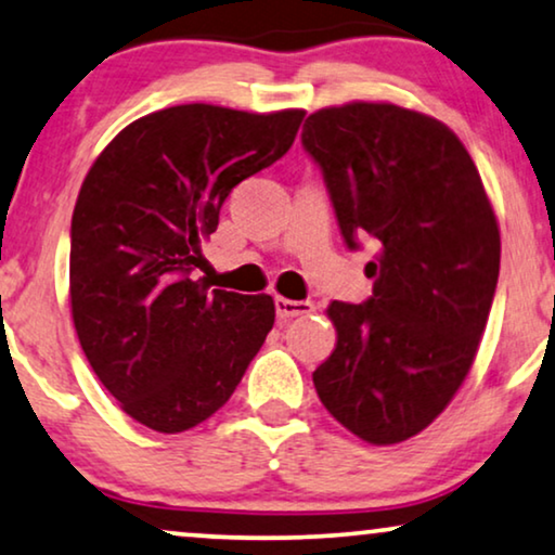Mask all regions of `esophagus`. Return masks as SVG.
<instances>
[{
    "label": "esophagus",
    "mask_w": 555,
    "mask_h": 555,
    "mask_svg": "<svg viewBox=\"0 0 555 555\" xmlns=\"http://www.w3.org/2000/svg\"><path fill=\"white\" fill-rule=\"evenodd\" d=\"M313 310V302L308 300H287V298H275V313L278 318H298V315H308Z\"/></svg>",
    "instance_id": "34e87169"
}]
</instances>
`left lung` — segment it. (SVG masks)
Listing matches in <instances>:
<instances>
[{"mask_svg":"<svg viewBox=\"0 0 555 555\" xmlns=\"http://www.w3.org/2000/svg\"><path fill=\"white\" fill-rule=\"evenodd\" d=\"M346 245L376 240L369 300H333L338 344L313 371L323 406L369 444L429 427L465 382L500 272V230L467 149L444 124L393 103L308 116Z\"/></svg>","mask_w":555,"mask_h":555,"instance_id":"8db88e82","label":"left lung"}]
</instances>
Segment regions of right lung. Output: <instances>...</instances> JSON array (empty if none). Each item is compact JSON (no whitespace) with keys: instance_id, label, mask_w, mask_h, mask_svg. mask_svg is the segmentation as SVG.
<instances>
[{"instance_id":"1","label":"right lung","mask_w":555,"mask_h":555,"mask_svg":"<svg viewBox=\"0 0 555 555\" xmlns=\"http://www.w3.org/2000/svg\"><path fill=\"white\" fill-rule=\"evenodd\" d=\"M306 111L189 103L126 126L90 166L70 227L86 359L143 427L177 435L227 404L275 323L270 295L194 280L234 186L287 154Z\"/></svg>"}]
</instances>
